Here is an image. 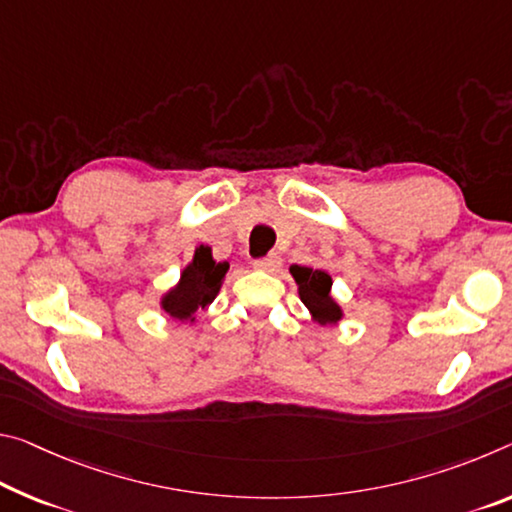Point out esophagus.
I'll return each mask as SVG.
<instances>
[{"label": "esophagus", "instance_id": "34e87169", "mask_svg": "<svg viewBox=\"0 0 512 512\" xmlns=\"http://www.w3.org/2000/svg\"><path fill=\"white\" fill-rule=\"evenodd\" d=\"M280 264H282L280 255H278V253H269L266 257L257 259V262H255V269H257V271H266V273H271V271L278 269Z\"/></svg>", "mask_w": 512, "mask_h": 512}]
</instances>
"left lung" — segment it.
Masks as SVG:
<instances>
[{
    "instance_id": "8db88e82",
    "label": "left lung",
    "mask_w": 512,
    "mask_h": 512,
    "mask_svg": "<svg viewBox=\"0 0 512 512\" xmlns=\"http://www.w3.org/2000/svg\"><path fill=\"white\" fill-rule=\"evenodd\" d=\"M289 273L296 280L298 296L303 300L314 323H319V326H337L344 319L342 305L332 296V278L328 271L294 264Z\"/></svg>"
}]
</instances>
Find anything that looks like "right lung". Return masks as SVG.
I'll list each match as a JSON object with an SVG mask.
<instances>
[{
  "mask_svg": "<svg viewBox=\"0 0 512 512\" xmlns=\"http://www.w3.org/2000/svg\"><path fill=\"white\" fill-rule=\"evenodd\" d=\"M227 269H230V264L216 262L212 248L200 243L193 250L191 262L182 269L180 280L161 294L159 310L168 319L193 326L198 321V312L214 303L223 287Z\"/></svg>",
  "mask_w": 512,
  "mask_h": 512,
  "instance_id": "obj_1",
  "label": "right lung"
}]
</instances>
